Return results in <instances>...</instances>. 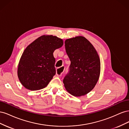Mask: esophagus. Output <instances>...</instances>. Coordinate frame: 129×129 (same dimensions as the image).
Returning a JSON list of instances; mask_svg holds the SVG:
<instances>
[{
    "label": "esophagus",
    "mask_w": 129,
    "mask_h": 129,
    "mask_svg": "<svg viewBox=\"0 0 129 129\" xmlns=\"http://www.w3.org/2000/svg\"><path fill=\"white\" fill-rule=\"evenodd\" d=\"M64 66H62L60 68H58L56 69V75L57 76H61L62 74H63L64 71Z\"/></svg>",
    "instance_id": "esophagus-1"
}]
</instances>
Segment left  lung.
<instances>
[{"label": "left lung", "instance_id": "left-lung-1", "mask_svg": "<svg viewBox=\"0 0 129 129\" xmlns=\"http://www.w3.org/2000/svg\"><path fill=\"white\" fill-rule=\"evenodd\" d=\"M65 48L71 60L69 73L63 79L64 86L73 96L87 95L94 88L101 72L100 57L86 38L77 36L66 39Z\"/></svg>", "mask_w": 129, "mask_h": 129}]
</instances>
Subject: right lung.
<instances>
[{
  "label": "right lung",
  "instance_id": "1",
  "mask_svg": "<svg viewBox=\"0 0 129 129\" xmlns=\"http://www.w3.org/2000/svg\"><path fill=\"white\" fill-rule=\"evenodd\" d=\"M63 45L62 39L44 35L27 47L19 60L17 72L23 86L34 91L48 84L56 73L53 52Z\"/></svg>",
  "mask_w": 129,
  "mask_h": 129
}]
</instances>
